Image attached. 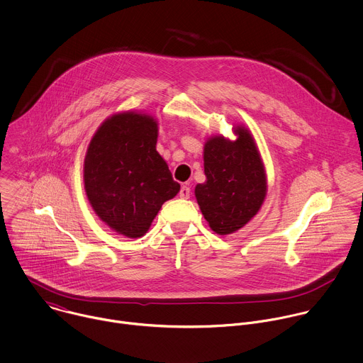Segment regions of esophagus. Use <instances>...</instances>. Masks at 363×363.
<instances>
[{
	"instance_id": "obj_1",
	"label": "esophagus",
	"mask_w": 363,
	"mask_h": 363,
	"mask_svg": "<svg viewBox=\"0 0 363 363\" xmlns=\"http://www.w3.org/2000/svg\"><path fill=\"white\" fill-rule=\"evenodd\" d=\"M189 195H191V189H189V186H186V185L181 186V189H179V196H181V198H184V199H188V198H189Z\"/></svg>"
}]
</instances>
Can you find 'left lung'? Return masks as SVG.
Masks as SVG:
<instances>
[{
    "label": "left lung",
    "instance_id": "obj_1",
    "mask_svg": "<svg viewBox=\"0 0 363 363\" xmlns=\"http://www.w3.org/2000/svg\"><path fill=\"white\" fill-rule=\"evenodd\" d=\"M235 133V143L213 137L205 144L206 181L195 188L205 219L219 235L232 233L248 223L267 195L265 171L254 138L244 127H238Z\"/></svg>",
    "mask_w": 363,
    "mask_h": 363
}]
</instances>
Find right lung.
I'll return each mask as SVG.
<instances>
[{"mask_svg": "<svg viewBox=\"0 0 363 363\" xmlns=\"http://www.w3.org/2000/svg\"><path fill=\"white\" fill-rule=\"evenodd\" d=\"M157 121L150 115L118 113L99 127L86 151L88 199L105 223L128 238L143 236L181 188L157 152Z\"/></svg>", "mask_w": 363, "mask_h": 363, "instance_id": "add662e5", "label": "right lung"}]
</instances>
